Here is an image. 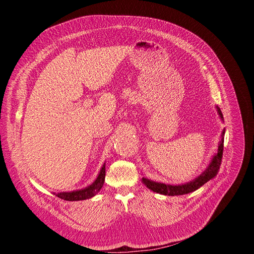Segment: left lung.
Masks as SVG:
<instances>
[{
    "label": "left lung",
    "mask_w": 254,
    "mask_h": 254,
    "mask_svg": "<svg viewBox=\"0 0 254 254\" xmlns=\"http://www.w3.org/2000/svg\"><path fill=\"white\" fill-rule=\"evenodd\" d=\"M217 111H218V114L220 115V118L222 119V113L218 107H217ZM224 135H225V130L222 131V134H221V140L218 145L217 153L213 157L209 167H207L206 170L195 180L186 184H180V186H170V184L158 183V182L150 181L148 179L143 178L142 179L143 183L149 190L156 191V193L167 195V196L189 194V193H191V191L198 190L199 188H201L204 183L214 179L218 174L219 167L221 164V160H222V152H224Z\"/></svg>",
    "instance_id": "left-lung-1"
}]
</instances>
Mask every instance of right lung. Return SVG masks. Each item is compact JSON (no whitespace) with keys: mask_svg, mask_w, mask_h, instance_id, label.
Wrapping results in <instances>:
<instances>
[{"mask_svg":"<svg viewBox=\"0 0 254 254\" xmlns=\"http://www.w3.org/2000/svg\"><path fill=\"white\" fill-rule=\"evenodd\" d=\"M105 177H106V167L104 164L96 180L92 183L90 187L79 190L67 191V193L66 191H64V193H58L56 194V196L67 201H78V200H84V199H89L91 197H93L97 191L103 188L104 182H105Z\"/></svg>","mask_w":254,"mask_h":254,"instance_id":"obj_1","label":"right lung"}]
</instances>
